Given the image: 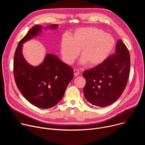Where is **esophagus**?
<instances>
[{"label":"esophagus","instance_id":"34e87169","mask_svg":"<svg viewBox=\"0 0 145 145\" xmlns=\"http://www.w3.org/2000/svg\"><path fill=\"white\" fill-rule=\"evenodd\" d=\"M73 73H74V76L75 77H76V76H78V75L80 74L79 71L77 70V69H74V70L73 71Z\"/></svg>","mask_w":145,"mask_h":145}]
</instances>
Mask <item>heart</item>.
<instances>
[{
    "instance_id": "heart-1",
    "label": "heart",
    "mask_w": 145,
    "mask_h": 145,
    "mask_svg": "<svg viewBox=\"0 0 145 145\" xmlns=\"http://www.w3.org/2000/svg\"><path fill=\"white\" fill-rule=\"evenodd\" d=\"M115 45V39L111 34L96 27H88L78 29L70 38L64 37L60 51L67 64L73 63L80 50L81 63L94 66L108 57Z\"/></svg>"
}]
</instances>
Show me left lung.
<instances>
[{
    "instance_id": "1",
    "label": "left lung",
    "mask_w": 145,
    "mask_h": 145,
    "mask_svg": "<svg viewBox=\"0 0 145 145\" xmlns=\"http://www.w3.org/2000/svg\"><path fill=\"white\" fill-rule=\"evenodd\" d=\"M130 69L129 52L119 39L114 55L82 73L86 80L84 94L87 100L92 105L100 107L112 105L125 90Z\"/></svg>"
}]
</instances>
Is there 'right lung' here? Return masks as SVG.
I'll return each instance as SVG.
<instances>
[{
  "label": "right lung",
  "mask_w": 145,
  "mask_h": 145,
  "mask_svg": "<svg viewBox=\"0 0 145 145\" xmlns=\"http://www.w3.org/2000/svg\"><path fill=\"white\" fill-rule=\"evenodd\" d=\"M58 25H50L48 29L55 30ZM46 29L42 26H33L20 40L14 59V75L18 88L33 105L40 108H49L63 98L73 77L72 68L53 54H47L40 65L34 67L25 60L22 54L23 44L37 37Z\"/></svg>",
  "instance_id": "1"
}]
</instances>
